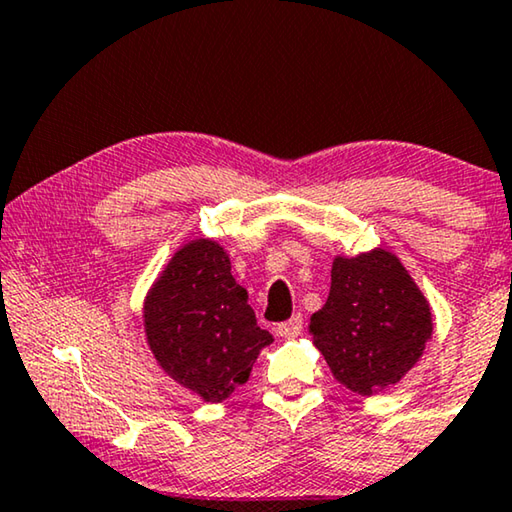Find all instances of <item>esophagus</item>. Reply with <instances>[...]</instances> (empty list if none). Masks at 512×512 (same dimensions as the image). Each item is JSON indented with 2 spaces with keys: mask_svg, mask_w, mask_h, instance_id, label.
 Here are the masks:
<instances>
[{
  "mask_svg": "<svg viewBox=\"0 0 512 512\" xmlns=\"http://www.w3.org/2000/svg\"><path fill=\"white\" fill-rule=\"evenodd\" d=\"M303 331V317L301 315H294L289 322H282L276 326V333L280 335V338H287V340H294L299 338Z\"/></svg>",
  "mask_w": 512,
  "mask_h": 512,
  "instance_id": "1",
  "label": "esophagus"
}]
</instances>
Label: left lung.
<instances>
[{
  "instance_id": "left-lung-1",
  "label": "left lung",
  "mask_w": 512,
  "mask_h": 512,
  "mask_svg": "<svg viewBox=\"0 0 512 512\" xmlns=\"http://www.w3.org/2000/svg\"><path fill=\"white\" fill-rule=\"evenodd\" d=\"M434 331L430 301L400 257L372 248L335 255L329 299L310 333L333 377L358 395L395 386L421 361Z\"/></svg>"
}]
</instances>
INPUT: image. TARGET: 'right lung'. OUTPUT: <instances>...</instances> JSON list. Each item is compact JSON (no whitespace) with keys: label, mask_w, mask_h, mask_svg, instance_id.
<instances>
[{"label":"right lung","mask_w":512,"mask_h":512,"mask_svg":"<svg viewBox=\"0 0 512 512\" xmlns=\"http://www.w3.org/2000/svg\"><path fill=\"white\" fill-rule=\"evenodd\" d=\"M142 324L165 375L211 404L246 384L259 352L273 342L232 276L230 253L204 236L183 243L151 282Z\"/></svg>","instance_id":"right-lung-1"}]
</instances>
